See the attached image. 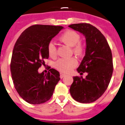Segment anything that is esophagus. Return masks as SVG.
Returning <instances> with one entry per match:
<instances>
[{
  "label": "esophagus",
  "mask_w": 125,
  "mask_h": 125,
  "mask_svg": "<svg viewBox=\"0 0 125 125\" xmlns=\"http://www.w3.org/2000/svg\"><path fill=\"white\" fill-rule=\"evenodd\" d=\"M66 76L65 74H64V73H60V77L61 78V79H62V78L65 77Z\"/></svg>",
  "instance_id": "esophagus-1"
}]
</instances>
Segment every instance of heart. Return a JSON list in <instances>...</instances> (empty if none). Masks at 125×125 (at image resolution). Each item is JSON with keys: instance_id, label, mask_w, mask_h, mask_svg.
I'll return each mask as SVG.
<instances>
[{"instance_id": "b5f03b06", "label": "heart", "mask_w": 125, "mask_h": 125, "mask_svg": "<svg viewBox=\"0 0 125 125\" xmlns=\"http://www.w3.org/2000/svg\"><path fill=\"white\" fill-rule=\"evenodd\" d=\"M60 40L70 47H73V52L77 55H81L84 50L83 46L80 43L81 36L77 32L72 30L64 32L59 38ZM49 55L54 57L56 55V47L53 42L48 44ZM77 65V61L74 58H60L55 63V67L63 73H69Z\"/></svg>"}]
</instances>
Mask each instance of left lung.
<instances>
[{
  "mask_svg": "<svg viewBox=\"0 0 125 125\" xmlns=\"http://www.w3.org/2000/svg\"><path fill=\"white\" fill-rule=\"evenodd\" d=\"M69 27L85 36V54L77 70L81 75L87 73L85 79L73 77L70 94L79 103H93L104 94L110 82L113 71L111 51L104 35L93 25L73 24Z\"/></svg>",
  "mask_w": 125,
  "mask_h": 125,
  "instance_id": "1",
  "label": "left lung"
}]
</instances>
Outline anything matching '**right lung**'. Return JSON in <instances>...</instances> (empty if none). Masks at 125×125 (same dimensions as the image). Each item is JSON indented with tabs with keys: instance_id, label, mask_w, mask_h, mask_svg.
<instances>
[{
	"instance_id": "1",
	"label": "right lung",
	"mask_w": 125,
	"mask_h": 125,
	"mask_svg": "<svg viewBox=\"0 0 125 125\" xmlns=\"http://www.w3.org/2000/svg\"><path fill=\"white\" fill-rule=\"evenodd\" d=\"M63 29L59 26L33 25L16 42L10 62L12 78L17 92L27 103L40 104L48 101L60 80L55 69H50L47 73L38 70L49 57L48 43Z\"/></svg>"
}]
</instances>
